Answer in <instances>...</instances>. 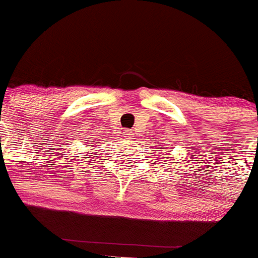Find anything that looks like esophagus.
Instances as JSON below:
<instances>
[{
    "label": "esophagus",
    "instance_id": "obj_1",
    "mask_svg": "<svg viewBox=\"0 0 258 258\" xmlns=\"http://www.w3.org/2000/svg\"><path fill=\"white\" fill-rule=\"evenodd\" d=\"M125 136H126L127 138H129V140H131L132 137H133V134H132L131 131H126V132H125Z\"/></svg>",
    "mask_w": 258,
    "mask_h": 258
}]
</instances>
